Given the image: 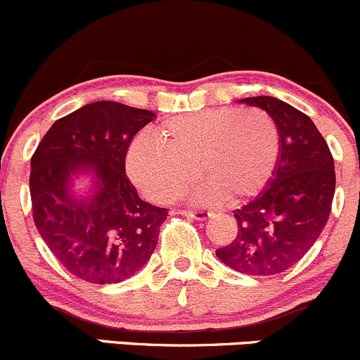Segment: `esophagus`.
I'll use <instances>...</instances> for the list:
<instances>
[{"instance_id": "obj_1", "label": "esophagus", "mask_w": 360, "mask_h": 360, "mask_svg": "<svg viewBox=\"0 0 360 360\" xmlns=\"http://www.w3.org/2000/svg\"><path fill=\"white\" fill-rule=\"evenodd\" d=\"M179 214L184 215V217L195 219V221H207V219L212 217L210 212H203V210H181Z\"/></svg>"}]
</instances>
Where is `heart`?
<instances>
[{
	"label": "heart",
	"instance_id": "b5f03b06",
	"mask_svg": "<svg viewBox=\"0 0 360 360\" xmlns=\"http://www.w3.org/2000/svg\"><path fill=\"white\" fill-rule=\"evenodd\" d=\"M279 151V129L269 113L215 108L174 115L155 127L153 138H136L126 167L132 183L153 202H174L202 174L209 184L195 193L196 202L238 203L269 183Z\"/></svg>",
	"mask_w": 360,
	"mask_h": 360
}]
</instances>
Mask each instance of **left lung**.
<instances>
[{"label":"left lung","instance_id":"left-lung-1","mask_svg":"<svg viewBox=\"0 0 360 360\" xmlns=\"http://www.w3.org/2000/svg\"><path fill=\"white\" fill-rule=\"evenodd\" d=\"M238 103L269 113L279 129L281 151L267 186L234 210V241L215 250V255L241 274H279L309 252L326 226L335 196V162L310 117L286 101L253 96Z\"/></svg>","mask_w":360,"mask_h":360}]
</instances>
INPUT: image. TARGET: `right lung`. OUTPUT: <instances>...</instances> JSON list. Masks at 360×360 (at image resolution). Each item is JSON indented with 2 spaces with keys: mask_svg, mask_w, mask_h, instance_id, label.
<instances>
[{
  "mask_svg": "<svg viewBox=\"0 0 360 360\" xmlns=\"http://www.w3.org/2000/svg\"><path fill=\"white\" fill-rule=\"evenodd\" d=\"M155 117L117 101H94L56 120L30 158L34 224L79 279L94 285L129 279L157 247L167 209L139 198L126 176L132 139Z\"/></svg>",
  "mask_w": 360,
  "mask_h": 360,
  "instance_id": "right-lung-1",
  "label": "right lung"
}]
</instances>
